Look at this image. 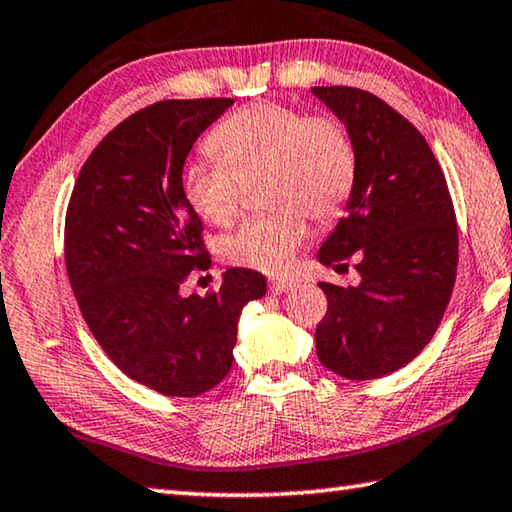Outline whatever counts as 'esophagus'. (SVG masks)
<instances>
[{"instance_id":"esophagus-1","label":"esophagus","mask_w":512,"mask_h":512,"mask_svg":"<svg viewBox=\"0 0 512 512\" xmlns=\"http://www.w3.org/2000/svg\"><path fill=\"white\" fill-rule=\"evenodd\" d=\"M292 288H297V281H294V279H279V281H272V285H270V290L274 294H285V292H290Z\"/></svg>"}]
</instances>
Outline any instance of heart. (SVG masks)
<instances>
[{"instance_id": "1", "label": "heart", "mask_w": 512, "mask_h": 512, "mask_svg": "<svg viewBox=\"0 0 512 512\" xmlns=\"http://www.w3.org/2000/svg\"><path fill=\"white\" fill-rule=\"evenodd\" d=\"M215 161H191L182 188L202 220L227 227L240 211L242 184L265 177L274 211L247 220L220 242L233 267L279 274L308 236L306 213L330 220L355 184V150L342 123L306 116L281 103H258L231 114L209 137Z\"/></svg>"}]
</instances>
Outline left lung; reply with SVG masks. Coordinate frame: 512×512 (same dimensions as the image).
Instances as JSON below:
<instances>
[{
    "label": "left lung",
    "instance_id": "obj_1",
    "mask_svg": "<svg viewBox=\"0 0 512 512\" xmlns=\"http://www.w3.org/2000/svg\"><path fill=\"white\" fill-rule=\"evenodd\" d=\"M344 123L355 184L344 218L319 247L321 265L355 256L360 283H319L328 312L319 362L346 380H375L423 351L452 297L459 231L445 175L423 134L382 98L355 87H312Z\"/></svg>",
    "mask_w": 512,
    "mask_h": 512
}]
</instances>
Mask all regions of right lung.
Wrapping results in <instances>:
<instances>
[{"instance_id": "obj_1", "label": "right lung", "mask_w": 512, "mask_h": 512, "mask_svg": "<svg viewBox=\"0 0 512 512\" xmlns=\"http://www.w3.org/2000/svg\"><path fill=\"white\" fill-rule=\"evenodd\" d=\"M231 105L143 107L94 148L69 200L65 263L78 308L105 355L164 396L195 398L227 378L242 308L267 292L263 274L231 267L209 297L182 294L186 276L209 265L182 170Z\"/></svg>"}]
</instances>
